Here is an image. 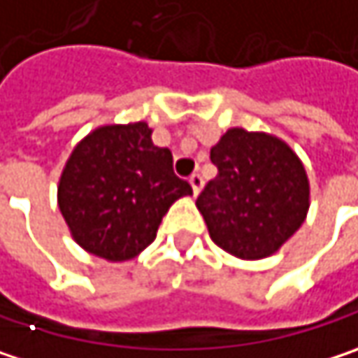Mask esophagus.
I'll return each instance as SVG.
<instances>
[{
  "label": "esophagus",
  "mask_w": 358,
  "mask_h": 358,
  "mask_svg": "<svg viewBox=\"0 0 358 358\" xmlns=\"http://www.w3.org/2000/svg\"><path fill=\"white\" fill-rule=\"evenodd\" d=\"M188 182H190V186H192V192H194V196H196V194L203 190V184H205V180H203V176H201V174H192Z\"/></svg>",
  "instance_id": "obj_1"
}]
</instances>
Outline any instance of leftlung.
Returning <instances> with one entry per match:
<instances>
[{
    "label": "left lung",
    "mask_w": 358,
    "mask_h": 358,
    "mask_svg": "<svg viewBox=\"0 0 358 358\" xmlns=\"http://www.w3.org/2000/svg\"><path fill=\"white\" fill-rule=\"evenodd\" d=\"M217 176L196 199L209 236L242 260L273 256L306 221L309 180L282 139L240 127L211 147Z\"/></svg>",
    "instance_id": "obj_1"
}]
</instances>
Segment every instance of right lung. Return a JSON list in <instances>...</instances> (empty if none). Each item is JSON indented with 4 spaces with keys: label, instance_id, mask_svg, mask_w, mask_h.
<instances>
[{
    "label": "right lung",
    "instance_id": "obj_1",
    "mask_svg": "<svg viewBox=\"0 0 358 358\" xmlns=\"http://www.w3.org/2000/svg\"><path fill=\"white\" fill-rule=\"evenodd\" d=\"M192 194L172 168V151L153 145L147 122L104 124L73 147L57 186L71 238L85 252L122 262L155 240L162 217Z\"/></svg>",
    "mask_w": 358,
    "mask_h": 358
}]
</instances>
